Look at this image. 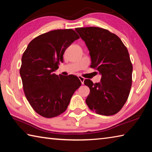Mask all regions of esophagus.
Here are the masks:
<instances>
[{"mask_svg":"<svg viewBox=\"0 0 152 152\" xmlns=\"http://www.w3.org/2000/svg\"><path fill=\"white\" fill-rule=\"evenodd\" d=\"M78 78H79L82 84H84V80H85V78H84V77L80 76H78Z\"/></svg>","mask_w":152,"mask_h":152,"instance_id":"obj_1","label":"esophagus"}]
</instances>
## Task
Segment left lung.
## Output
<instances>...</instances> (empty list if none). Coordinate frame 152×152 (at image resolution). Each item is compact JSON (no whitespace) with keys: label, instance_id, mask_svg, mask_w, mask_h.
<instances>
[{"label":"left lung","instance_id":"8db88e82","mask_svg":"<svg viewBox=\"0 0 152 152\" xmlns=\"http://www.w3.org/2000/svg\"><path fill=\"white\" fill-rule=\"evenodd\" d=\"M75 30L90 51L91 67L102 75L98 83L84 80L90 88L86 103L99 115L116 114L127 101L132 84L133 66L127 49L117 35L107 29L89 27Z\"/></svg>","mask_w":152,"mask_h":152}]
</instances>
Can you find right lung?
I'll list each match as a JSON object with an SVG mask.
<instances>
[{"instance_id": "1", "label": "right lung", "mask_w": 152, "mask_h": 152, "mask_svg": "<svg viewBox=\"0 0 152 152\" xmlns=\"http://www.w3.org/2000/svg\"><path fill=\"white\" fill-rule=\"evenodd\" d=\"M79 39L72 29L43 33L28 45L19 72L27 101L35 111L46 118L57 117L66 110L81 82L74 75H56L64 51Z\"/></svg>"}]
</instances>
